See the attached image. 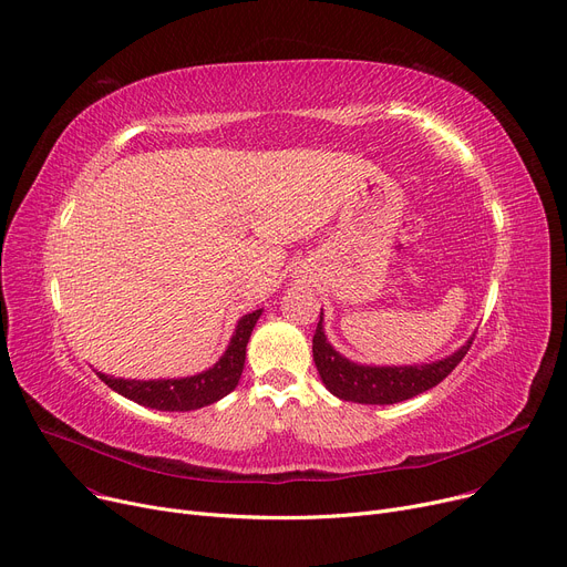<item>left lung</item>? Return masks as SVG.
Wrapping results in <instances>:
<instances>
[{"label": "left lung", "mask_w": 567, "mask_h": 567, "mask_svg": "<svg viewBox=\"0 0 567 567\" xmlns=\"http://www.w3.org/2000/svg\"><path fill=\"white\" fill-rule=\"evenodd\" d=\"M473 337L452 355L431 362V364H409V367H369L350 362L339 355L322 332V309L320 320L313 334V362L320 373V381L326 388L343 399L355 403H375V406H388V403L406 401L417 396L431 388H436L447 373L464 360Z\"/></svg>", "instance_id": "1"}]
</instances>
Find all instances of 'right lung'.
I'll use <instances>...</instances> for the list:
<instances>
[{
  "instance_id": "obj_1",
  "label": "right lung",
  "mask_w": 567,
  "mask_h": 567,
  "mask_svg": "<svg viewBox=\"0 0 567 567\" xmlns=\"http://www.w3.org/2000/svg\"><path fill=\"white\" fill-rule=\"evenodd\" d=\"M262 309L241 316L221 360L203 373L168 381H128L99 373V379L117 394L156 411H196L230 394L247 360V343Z\"/></svg>"
}]
</instances>
